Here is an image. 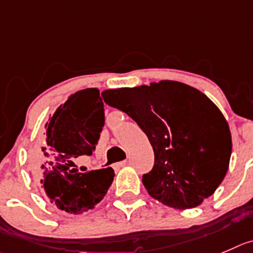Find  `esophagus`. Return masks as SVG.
<instances>
[{"label":"esophagus","mask_w":253,"mask_h":253,"mask_svg":"<svg viewBox=\"0 0 253 253\" xmlns=\"http://www.w3.org/2000/svg\"><path fill=\"white\" fill-rule=\"evenodd\" d=\"M126 164H128V161L123 160V161H119V163H115L114 168H115V169H119V168L125 167V165H126Z\"/></svg>","instance_id":"34e87169"}]
</instances>
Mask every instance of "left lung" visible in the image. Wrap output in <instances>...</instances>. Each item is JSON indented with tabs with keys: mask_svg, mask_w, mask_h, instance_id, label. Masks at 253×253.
Masks as SVG:
<instances>
[{
	"mask_svg": "<svg viewBox=\"0 0 253 253\" xmlns=\"http://www.w3.org/2000/svg\"><path fill=\"white\" fill-rule=\"evenodd\" d=\"M108 105L126 113L146 134L154 167L143 175L149 195L175 209H191L225 177L232 141L217 107L200 90L174 81L109 89Z\"/></svg>",
	"mask_w": 253,
	"mask_h": 253,
	"instance_id": "obj_1",
	"label": "left lung"
}]
</instances>
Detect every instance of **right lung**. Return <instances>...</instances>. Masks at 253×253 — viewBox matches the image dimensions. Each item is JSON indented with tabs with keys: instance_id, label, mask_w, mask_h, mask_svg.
<instances>
[{
	"instance_id": "right-lung-1",
	"label": "right lung",
	"mask_w": 253,
	"mask_h": 253,
	"mask_svg": "<svg viewBox=\"0 0 253 253\" xmlns=\"http://www.w3.org/2000/svg\"><path fill=\"white\" fill-rule=\"evenodd\" d=\"M104 123L99 90L88 88L72 94L45 124L44 156L37 167L38 179L50 203L61 210L84 212L99 203L112 185V168L85 172L69 170L73 159L92 155Z\"/></svg>"
}]
</instances>
